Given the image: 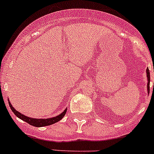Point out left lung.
I'll return each mask as SVG.
<instances>
[{
	"mask_svg": "<svg viewBox=\"0 0 154 154\" xmlns=\"http://www.w3.org/2000/svg\"><path fill=\"white\" fill-rule=\"evenodd\" d=\"M146 71H147V80H148V83H147V90H148V92H149V91H150V71H149L148 68H147ZM153 86H154V83H153Z\"/></svg>",
	"mask_w": 154,
	"mask_h": 154,
	"instance_id": "left-lung-1",
	"label": "left lung"
}]
</instances>
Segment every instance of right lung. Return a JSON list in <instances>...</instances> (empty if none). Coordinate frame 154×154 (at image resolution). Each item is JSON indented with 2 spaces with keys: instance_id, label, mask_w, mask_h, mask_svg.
Wrapping results in <instances>:
<instances>
[{
  "instance_id": "add662e5",
  "label": "right lung",
  "mask_w": 154,
  "mask_h": 154,
  "mask_svg": "<svg viewBox=\"0 0 154 154\" xmlns=\"http://www.w3.org/2000/svg\"><path fill=\"white\" fill-rule=\"evenodd\" d=\"M8 102H9V105H10L11 110L13 112V113L17 116V117H18L19 119H21V120L24 121V122H27V123L29 124L30 125H32V126H34V127H37L51 125H53V124L56 123V122H58L59 121H60L63 117H64L65 115H66V111H67V109H66L63 113H62V114L59 115V116H56V117L51 118V119H32V118H29V117H27V116H24L23 114L20 113L19 112L16 111V110L15 109V108H14V107L11 105V103H10V100H8Z\"/></svg>"
}]
</instances>
